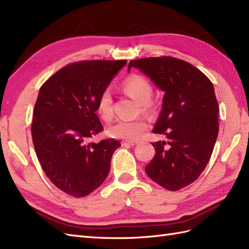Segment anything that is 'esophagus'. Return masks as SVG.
<instances>
[{"instance_id":"1","label":"esophagus","mask_w":249,"mask_h":249,"mask_svg":"<svg viewBox=\"0 0 249 249\" xmlns=\"http://www.w3.org/2000/svg\"><path fill=\"white\" fill-rule=\"evenodd\" d=\"M137 145V142L135 141H122V146L124 147H131V146Z\"/></svg>"}]
</instances>
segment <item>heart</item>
<instances>
[{
  "mask_svg": "<svg viewBox=\"0 0 249 249\" xmlns=\"http://www.w3.org/2000/svg\"><path fill=\"white\" fill-rule=\"evenodd\" d=\"M122 89L126 94L138 102L142 113H147L150 110V100L154 89L149 81L146 80L144 76L139 74L128 76L123 82ZM97 111L104 121H110L112 119V95L109 89H104L100 93L97 101ZM147 129L148 125L143 120L119 121L108 129V133L110 137L116 139L137 141L144 136Z\"/></svg>",
  "mask_w": 249,
  "mask_h": 249,
  "instance_id": "heart-1",
  "label": "heart"
}]
</instances>
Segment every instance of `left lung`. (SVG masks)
Instances as JSON below:
<instances>
[{
  "label": "left lung",
  "instance_id": "1",
  "mask_svg": "<svg viewBox=\"0 0 249 249\" xmlns=\"http://www.w3.org/2000/svg\"><path fill=\"white\" fill-rule=\"evenodd\" d=\"M165 92L154 133L156 154L146 174L163 188L177 191L195 182L212 157L219 132V105L212 81L188 62L173 56L132 60Z\"/></svg>",
  "mask_w": 249,
  "mask_h": 249
}]
</instances>
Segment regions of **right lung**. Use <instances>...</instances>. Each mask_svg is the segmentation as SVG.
Here are the masks:
<instances>
[{
	"label": "right lung",
	"mask_w": 249,
	"mask_h": 249,
	"mask_svg": "<svg viewBox=\"0 0 249 249\" xmlns=\"http://www.w3.org/2000/svg\"><path fill=\"white\" fill-rule=\"evenodd\" d=\"M126 60L81 61L61 68L41 86L31 136L48 179L74 197L91 194L105 181L121 143L90 139L103 130L97 101Z\"/></svg>",
	"instance_id": "add662e5"
}]
</instances>
